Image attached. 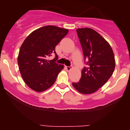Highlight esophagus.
Returning a JSON list of instances; mask_svg holds the SVG:
<instances>
[{
	"instance_id": "1",
	"label": "esophagus",
	"mask_w": 130,
	"mask_h": 130,
	"mask_svg": "<svg viewBox=\"0 0 130 130\" xmlns=\"http://www.w3.org/2000/svg\"><path fill=\"white\" fill-rule=\"evenodd\" d=\"M65 69H66L67 70H68V71H69V70H71L72 67H68V66H66V67H65Z\"/></svg>"
}]
</instances>
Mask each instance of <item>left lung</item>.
Returning <instances> with one entry per match:
<instances>
[{
    "label": "left lung",
    "mask_w": 130,
    "mask_h": 130,
    "mask_svg": "<svg viewBox=\"0 0 130 130\" xmlns=\"http://www.w3.org/2000/svg\"><path fill=\"white\" fill-rule=\"evenodd\" d=\"M77 32L87 61L80 81L72 85L82 94H92L103 87L113 73L115 55L108 42L95 30L84 27L77 29Z\"/></svg>",
    "instance_id": "8db88e82"
}]
</instances>
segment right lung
<instances>
[{"label": "right lung", "mask_w": 130, "mask_h": 130, "mask_svg": "<svg viewBox=\"0 0 130 130\" xmlns=\"http://www.w3.org/2000/svg\"><path fill=\"white\" fill-rule=\"evenodd\" d=\"M69 30L55 26H45L32 31L23 42L19 50L18 63L21 77L26 84L37 92L52 87L63 65L55 62L58 55L55 46ZM52 53L53 60L47 59Z\"/></svg>", "instance_id": "obj_1"}]
</instances>
